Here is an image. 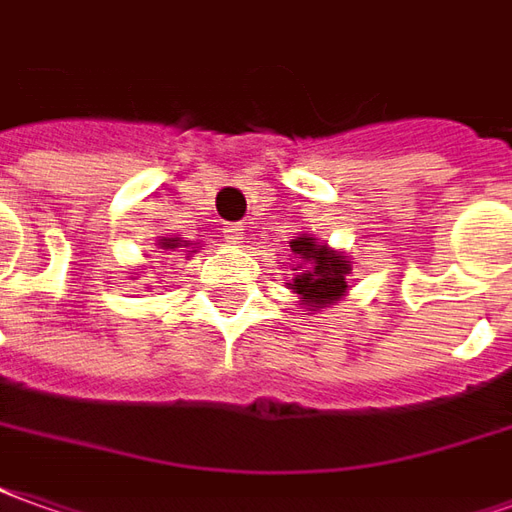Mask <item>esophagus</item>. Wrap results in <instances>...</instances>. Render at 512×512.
<instances>
[{
  "label": "esophagus",
  "mask_w": 512,
  "mask_h": 512,
  "mask_svg": "<svg viewBox=\"0 0 512 512\" xmlns=\"http://www.w3.org/2000/svg\"><path fill=\"white\" fill-rule=\"evenodd\" d=\"M222 236H225V242H231V245H236L242 236H245V228L239 225V222H234V225H225L222 228Z\"/></svg>",
  "instance_id": "34e87169"
}]
</instances>
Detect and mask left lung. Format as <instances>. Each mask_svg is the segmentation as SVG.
Segmentation results:
<instances>
[{"mask_svg": "<svg viewBox=\"0 0 512 512\" xmlns=\"http://www.w3.org/2000/svg\"><path fill=\"white\" fill-rule=\"evenodd\" d=\"M290 250L298 264L292 267L295 276L287 284V290L301 298L303 309L317 312L323 306L337 303L348 292L351 262L343 250L317 242L315 234H298L290 239Z\"/></svg>", "mask_w": 512, "mask_h": 512, "instance_id": "left-lung-1", "label": "left lung"}]
</instances>
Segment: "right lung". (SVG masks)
<instances>
[{
	"label": "right lung",
	"instance_id": "obj_1",
	"mask_svg": "<svg viewBox=\"0 0 512 512\" xmlns=\"http://www.w3.org/2000/svg\"><path fill=\"white\" fill-rule=\"evenodd\" d=\"M161 250H181V256H192V253H197V248H200V242H192V239H183V236L178 234H164L158 236V242H155ZM139 276V273H136Z\"/></svg>",
	"mask_w": 512,
	"mask_h": 512
}]
</instances>
